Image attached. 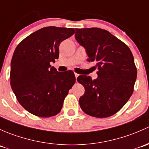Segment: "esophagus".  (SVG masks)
I'll use <instances>...</instances> for the list:
<instances>
[{"instance_id":"34e87169","label":"esophagus","mask_w":149,"mask_h":149,"mask_svg":"<svg viewBox=\"0 0 149 149\" xmlns=\"http://www.w3.org/2000/svg\"><path fill=\"white\" fill-rule=\"evenodd\" d=\"M74 75H75V78H76V79L77 78V77L79 76V74H78L77 73H74Z\"/></svg>"}]
</instances>
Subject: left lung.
Masks as SVG:
<instances>
[{"instance_id":"left-lung-1","label":"left lung","mask_w":149,"mask_h":149,"mask_svg":"<svg viewBox=\"0 0 149 149\" xmlns=\"http://www.w3.org/2000/svg\"><path fill=\"white\" fill-rule=\"evenodd\" d=\"M75 39L85 48L87 61L97 68V78L79 75L85 89L79 98L82 110L90 116L108 118L116 114L133 93L137 69L129 47L112 33L100 28L76 29Z\"/></svg>"}]
</instances>
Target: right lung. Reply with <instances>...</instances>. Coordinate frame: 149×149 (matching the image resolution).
I'll list each match as a JSON object with an SVG mask.
<instances>
[{"mask_svg":"<svg viewBox=\"0 0 149 149\" xmlns=\"http://www.w3.org/2000/svg\"><path fill=\"white\" fill-rule=\"evenodd\" d=\"M74 33V29L44 27L16 47L10 63V86L18 102L31 114L49 118L62 110L76 79L72 70L57 72L50 62L59 58L60 43Z\"/></svg>","mask_w":149,"mask_h":149,"instance_id":"1","label":"right lung"}]
</instances>
